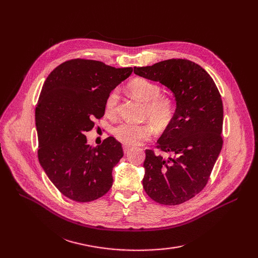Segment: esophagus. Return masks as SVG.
<instances>
[{"instance_id":"esophagus-1","label":"esophagus","mask_w":258,"mask_h":258,"mask_svg":"<svg viewBox=\"0 0 258 258\" xmlns=\"http://www.w3.org/2000/svg\"><path fill=\"white\" fill-rule=\"evenodd\" d=\"M122 148H123V153H124V154H127V153L131 150V147L128 146V145H123Z\"/></svg>"}]
</instances>
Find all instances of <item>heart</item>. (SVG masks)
I'll use <instances>...</instances> for the list:
<instances>
[{
	"mask_svg": "<svg viewBox=\"0 0 258 258\" xmlns=\"http://www.w3.org/2000/svg\"><path fill=\"white\" fill-rule=\"evenodd\" d=\"M128 90L131 96L144 102L143 116L148 119L157 131L166 130L173 120L174 105L169 97L162 96L161 89L157 84L151 81L137 77L128 84ZM118 92L112 90L105 100V113L107 116H114L118 105ZM153 128L148 123L122 122L114 129V136L124 145L135 146L150 139Z\"/></svg>",
	"mask_w": 258,
	"mask_h": 258,
	"instance_id": "obj_1",
	"label": "heart"
}]
</instances>
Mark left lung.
Instances as JSON below:
<instances>
[{
  "label": "left lung",
  "instance_id": "8db88e82",
  "mask_svg": "<svg viewBox=\"0 0 258 258\" xmlns=\"http://www.w3.org/2000/svg\"><path fill=\"white\" fill-rule=\"evenodd\" d=\"M135 74L159 82L175 98L173 120L157 141L159 150L170 156L163 158L146 150L142 182L158 204L181 205L204 189L222 151L221 95L206 70L186 59L135 67Z\"/></svg>",
  "mask_w": 258,
  "mask_h": 258
}]
</instances>
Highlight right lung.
Segmentation results:
<instances>
[{
    "instance_id": "1",
    "label": "right lung",
    "mask_w": 258,
    "mask_h": 258,
    "mask_svg": "<svg viewBox=\"0 0 258 258\" xmlns=\"http://www.w3.org/2000/svg\"><path fill=\"white\" fill-rule=\"evenodd\" d=\"M131 73L132 68L75 59L46 79L35 108L38 161L66 197L89 202L112 187L113 168L123 156L120 142L108 137L92 146L85 134L104 115L108 93Z\"/></svg>"
}]
</instances>
